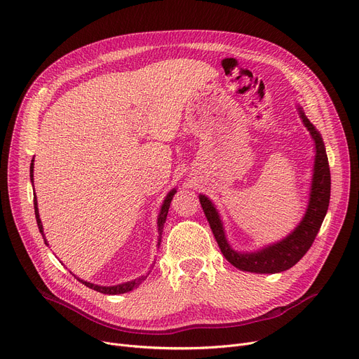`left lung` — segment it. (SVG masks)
Instances as JSON below:
<instances>
[{
  "label": "left lung",
  "instance_id": "8db88e82",
  "mask_svg": "<svg viewBox=\"0 0 359 359\" xmlns=\"http://www.w3.org/2000/svg\"><path fill=\"white\" fill-rule=\"evenodd\" d=\"M300 109V116L303 124L307 127L310 135H312L316 147V160H315V173L312 182V192H310V201L306 210V215L300 225L283 241L262 248L261 251L243 254L236 252L226 243L224 233L222 222L219 215L212 205V202L201 195L199 201L202 209L206 215V219L210 225V229L215 235L224 257L231 262V264L243 271L259 273V274H273L281 273L293 267L296 262L312 247L315 238L322 226L325 215L327 212L329 199H330V170L329 161L325 151V144L322 141L320 134L316 131L313 124L309 121L304 112Z\"/></svg>",
  "mask_w": 359,
  "mask_h": 359
}]
</instances>
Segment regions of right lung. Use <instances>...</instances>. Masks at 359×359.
Segmentation results:
<instances>
[{"label": "right lung", "instance_id": "obj_1", "mask_svg": "<svg viewBox=\"0 0 359 359\" xmlns=\"http://www.w3.org/2000/svg\"><path fill=\"white\" fill-rule=\"evenodd\" d=\"M33 161L32 160V164H30V177H32V182H33ZM176 194V189H173L172 192L165 196L164 199V203L161 206V210H160V215H158V219H157V225H158V236L161 238V233H163V226H164V222H165V218H167V212H169V208H170V202L173 199ZM34 213H36V221H37V226H39V231L41 232L43 235V240H44V244L49 245L46 241L44 238V233H43V225H41V221H40V217H39V209H37V199H36V194H34ZM146 280V277H140V278H135L133 281H127V283H123V284H118V285H112V287H104V285H97V284H92V283H88V281H83V280H79L81 283H83L86 287L89 289H93L97 290L100 293H104V294H121V293H127V292H131L133 289H135L137 285H140L142 281Z\"/></svg>", "mask_w": 359, "mask_h": 359}]
</instances>
